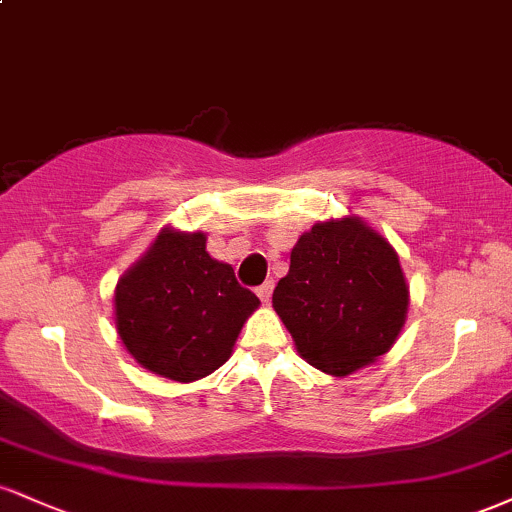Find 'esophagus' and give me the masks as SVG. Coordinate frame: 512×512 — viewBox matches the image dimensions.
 I'll return each mask as SVG.
<instances>
[{
	"label": "esophagus",
	"mask_w": 512,
	"mask_h": 512,
	"mask_svg": "<svg viewBox=\"0 0 512 512\" xmlns=\"http://www.w3.org/2000/svg\"><path fill=\"white\" fill-rule=\"evenodd\" d=\"M272 291H274V281H264L262 286H257V296H260L262 303H269V298H272Z\"/></svg>",
	"instance_id": "esophagus-1"
}]
</instances>
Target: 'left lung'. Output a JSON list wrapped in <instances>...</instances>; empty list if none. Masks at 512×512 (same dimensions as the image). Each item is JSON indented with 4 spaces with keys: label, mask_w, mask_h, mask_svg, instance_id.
I'll list each match as a JSON object with an SVG mask.
<instances>
[{
    "label": "left lung",
    "mask_w": 512,
    "mask_h": 512,
    "mask_svg": "<svg viewBox=\"0 0 512 512\" xmlns=\"http://www.w3.org/2000/svg\"><path fill=\"white\" fill-rule=\"evenodd\" d=\"M272 303L310 366L349 375L395 344L409 289L390 243L363 221L342 219L298 238Z\"/></svg>",
    "instance_id": "1"
}]
</instances>
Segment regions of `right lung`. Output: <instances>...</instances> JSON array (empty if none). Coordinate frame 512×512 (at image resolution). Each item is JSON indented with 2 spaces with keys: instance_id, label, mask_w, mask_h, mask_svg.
<instances>
[{
  "instance_id": "obj_1",
  "label": "right lung",
  "mask_w": 512,
  "mask_h": 512,
  "mask_svg": "<svg viewBox=\"0 0 512 512\" xmlns=\"http://www.w3.org/2000/svg\"><path fill=\"white\" fill-rule=\"evenodd\" d=\"M257 305L231 264L211 260L204 233L163 231L117 284L115 325L137 363L192 383L228 361Z\"/></svg>"
}]
</instances>
